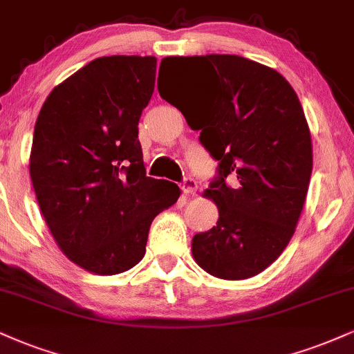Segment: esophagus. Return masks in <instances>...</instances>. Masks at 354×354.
Here are the masks:
<instances>
[{"label":"esophagus","instance_id":"1","mask_svg":"<svg viewBox=\"0 0 354 354\" xmlns=\"http://www.w3.org/2000/svg\"><path fill=\"white\" fill-rule=\"evenodd\" d=\"M196 189H198V183H196L194 178L186 176L185 180H183V191H185L186 194H194Z\"/></svg>","mask_w":354,"mask_h":354}]
</instances>
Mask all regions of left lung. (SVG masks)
Segmentation results:
<instances>
[{
	"label": "left lung",
	"mask_w": 354,
	"mask_h": 354,
	"mask_svg": "<svg viewBox=\"0 0 354 354\" xmlns=\"http://www.w3.org/2000/svg\"><path fill=\"white\" fill-rule=\"evenodd\" d=\"M168 61L204 77L188 102L174 104L160 85L158 92L201 131L199 142L219 163L218 176L204 191L219 219L193 237V257L218 279H249L283 252L304 209L313 166L304 109L279 72L241 55Z\"/></svg>",
	"instance_id": "1"
}]
</instances>
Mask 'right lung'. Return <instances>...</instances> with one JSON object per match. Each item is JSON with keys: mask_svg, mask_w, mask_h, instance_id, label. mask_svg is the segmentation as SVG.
Returning <instances> with one entry per match:
<instances>
[{"mask_svg": "<svg viewBox=\"0 0 354 354\" xmlns=\"http://www.w3.org/2000/svg\"><path fill=\"white\" fill-rule=\"evenodd\" d=\"M156 57L93 59L49 93L36 120L29 173L50 234L87 272L115 275L143 259L151 221L180 198L147 176L138 122Z\"/></svg>", "mask_w": 354, "mask_h": 354, "instance_id": "obj_1", "label": "right lung"}]
</instances>
